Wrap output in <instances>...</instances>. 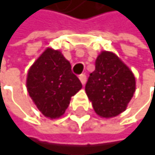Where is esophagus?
Listing matches in <instances>:
<instances>
[{
    "label": "esophagus",
    "mask_w": 155,
    "mask_h": 155,
    "mask_svg": "<svg viewBox=\"0 0 155 155\" xmlns=\"http://www.w3.org/2000/svg\"><path fill=\"white\" fill-rule=\"evenodd\" d=\"M78 78H79V81H81V83L84 85V84H85V82H86V76L84 74H79Z\"/></svg>",
    "instance_id": "esophagus-1"
}]
</instances>
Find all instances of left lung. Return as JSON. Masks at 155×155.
<instances>
[{
  "label": "left lung",
  "mask_w": 155,
  "mask_h": 155,
  "mask_svg": "<svg viewBox=\"0 0 155 155\" xmlns=\"http://www.w3.org/2000/svg\"><path fill=\"white\" fill-rule=\"evenodd\" d=\"M135 78L117 55L103 51L95 62V71L85 84L93 109L102 117H113L125 110L135 92Z\"/></svg>",
  "instance_id": "left-lung-1"
}]
</instances>
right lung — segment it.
<instances>
[{
	"instance_id": "1",
	"label": "right lung",
	"mask_w": 155,
	"mask_h": 155,
	"mask_svg": "<svg viewBox=\"0 0 155 155\" xmlns=\"http://www.w3.org/2000/svg\"><path fill=\"white\" fill-rule=\"evenodd\" d=\"M81 87L71 64L58 50L46 49L29 70L28 92L46 117H60L67 110L71 97Z\"/></svg>"
}]
</instances>
